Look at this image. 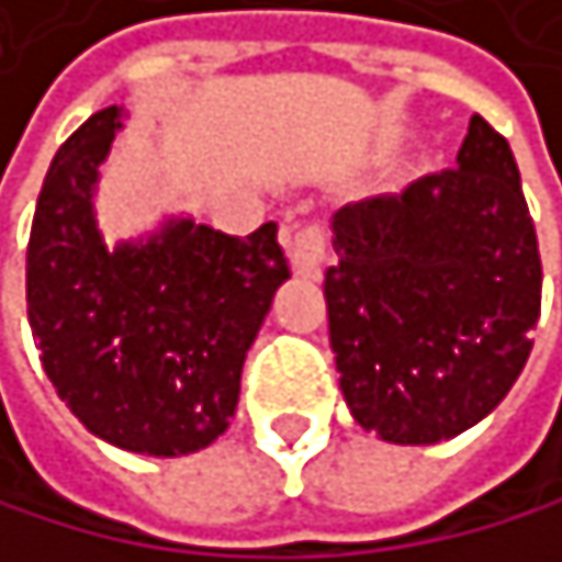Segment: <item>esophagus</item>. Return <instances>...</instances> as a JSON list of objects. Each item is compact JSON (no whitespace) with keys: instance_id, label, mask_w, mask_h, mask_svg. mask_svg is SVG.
I'll list each match as a JSON object with an SVG mask.
<instances>
[{"instance_id":"esophagus-1","label":"esophagus","mask_w":562,"mask_h":562,"mask_svg":"<svg viewBox=\"0 0 562 562\" xmlns=\"http://www.w3.org/2000/svg\"><path fill=\"white\" fill-rule=\"evenodd\" d=\"M283 241L290 248V259H293L296 272H303V276L321 272V262L327 252V232L321 221H290Z\"/></svg>"}]
</instances>
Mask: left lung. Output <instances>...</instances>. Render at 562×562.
<instances>
[{"mask_svg":"<svg viewBox=\"0 0 562 562\" xmlns=\"http://www.w3.org/2000/svg\"><path fill=\"white\" fill-rule=\"evenodd\" d=\"M330 348L351 416L437 443L488 416L532 351L542 262L512 146L471 119L457 167L334 214Z\"/></svg>","mask_w":562,"mask_h":562,"instance_id":"left-lung-1","label":"left lung"}]
</instances>
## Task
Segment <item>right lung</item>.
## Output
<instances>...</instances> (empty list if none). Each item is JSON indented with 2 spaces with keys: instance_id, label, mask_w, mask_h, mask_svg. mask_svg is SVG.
<instances>
[{
  "instance_id": "right-lung-1",
  "label": "right lung",
  "mask_w": 562,
  "mask_h": 562,
  "mask_svg": "<svg viewBox=\"0 0 562 562\" xmlns=\"http://www.w3.org/2000/svg\"><path fill=\"white\" fill-rule=\"evenodd\" d=\"M119 115L94 112L54 156L26 248V314L43 372L94 437L177 457L228 430L290 259L272 221L248 238L170 221L146 245L105 248L91 194Z\"/></svg>"
}]
</instances>
